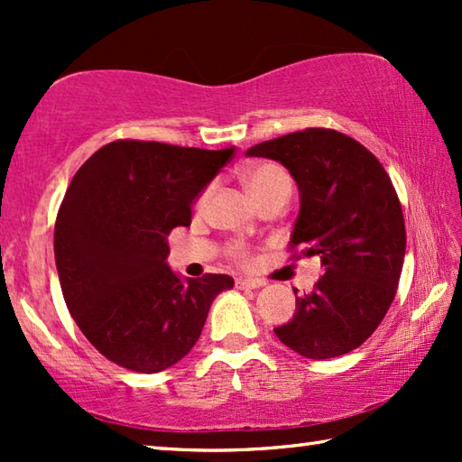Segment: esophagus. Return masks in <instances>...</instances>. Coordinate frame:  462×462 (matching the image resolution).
I'll return each instance as SVG.
<instances>
[{
	"mask_svg": "<svg viewBox=\"0 0 462 462\" xmlns=\"http://www.w3.org/2000/svg\"><path fill=\"white\" fill-rule=\"evenodd\" d=\"M263 283L257 279H237L235 281V287L237 289H259Z\"/></svg>",
	"mask_w": 462,
	"mask_h": 462,
	"instance_id": "34e87169",
	"label": "esophagus"
}]
</instances>
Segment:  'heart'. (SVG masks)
<instances>
[{
  "mask_svg": "<svg viewBox=\"0 0 462 462\" xmlns=\"http://www.w3.org/2000/svg\"><path fill=\"white\" fill-rule=\"evenodd\" d=\"M241 183L245 187V191L249 193L257 207H263L273 201H285L289 199L291 191H293V179H291L289 171L275 162H251L247 165L241 167L239 171ZM211 189H207L199 195L197 199V209H203L207 199H209ZM231 257L237 261L247 259V249L243 245H233L229 249Z\"/></svg>",
  "mask_w": 462,
  "mask_h": 462,
  "instance_id": "1",
  "label": "heart"
}]
</instances>
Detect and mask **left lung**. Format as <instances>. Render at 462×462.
I'll return each mask as SVG.
<instances>
[{
	"label": "left lung",
	"instance_id": "8db88e82",
	"mask_svg": "<svg viewBox=\"0 0 462 462\" xmlns=\"http://www.w3.org/2000/svg\"><path fill=\"white\" fill-rule=\"evenodd\" d=\"M247 155L279 162L293 175L300 209L289 245L325 267L275 335L307 359L351 353L397 295L407 235L391 177L359 141L323 127L263 141Z\"/></svg>",
	"mask_w": 462,
	"mask_h": 462
}]
</instances>
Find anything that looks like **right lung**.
<instances>
[{"label":"right lung","instance_id":"obj_1","mask_svg":"<svg viewBox=\"0 0 462 462\" xmlns=\"http://www.w3.org/2000/svg\"><path fill=\"white\" fill-rule=\"evenodd\" d=\"M159 141L117 139L73 175L55 219V265L73 321L119 366L159 373L199 338L213 299L233 277L185 279L167 267V237L189 227L191 205L231 162Z\"/></svg>","mask_w":462,"mask_h":462}]
</instances>
